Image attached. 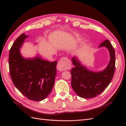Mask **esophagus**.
<instances>
[{
	"mask_svg": "<svg viewBox=\"0 0 126 126\" xmlns=\"http://www.w3.org/2000/svg\"><path fill=\"white\" fill-rule=\"evenodd\" d=\"M71 67V63L67 57H63L58 62L57 66V69L59 71L69 69Z\"/></svg>",
	"mask_w": 126,
	"mask_h": 126,
	"instance_id": "1",
	"label": "esophagus"
}]
</instances>
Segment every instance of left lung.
Masks as SVG:
<instances>
[{"instance_id":"left-lung-1","label":"left lung","mask_w":126,"mask_h":126,"mask_svg":"<svg viewBox=\"0 0 126 126\" xmlns=\"http://www.w3.org/2000/svg\"><path fill=\"white\" fill-rule=\"evenodd\" d=\"M106 47L110 54V62L104 70L94 72L82 65L76 56L72 58L74 67L71 70V87L78 96L83 98L96 97L108 86L115 70V51L108 40H106L98 48Z\"/></svg>"}]
</instances>
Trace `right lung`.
Masks as SVG:
<instances>
[{
	"label": "right lung",
	"mask_w": 126,
	"mask_h": 126,
	"mask_svg": "<svg viewBox=\"0 0 126 126\" xmlns=\"http://www.w3.org/2000/svg\"><path fill=\"white\" fill-rule=\"evenodd\" d=\"M27 37L22 33L10 49V75L14 85L22 94L30 100L41 101L48 96L54 87L57 62H48L38 56L24 58L20 49Z\"/></svg>",
	"instance_id": "obj_1"
}]
</instances>
